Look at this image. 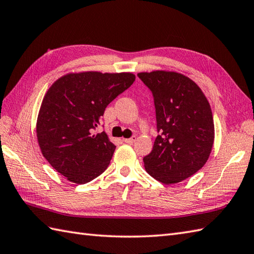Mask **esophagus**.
<instances>
[{"label":"esophagus","instance_id":"1","mask_svg":"<svg viewBox=\"0 0 254 254\" xmlns=\"http://www.w3.org/2000/svg\"><path fill=\"white\" fill-rule=\"evenodd\" d=\"M135 141H136V136H132L131 138H123V142L127 143V144H132Z\"/></svg>","mask_w":254,"mask_h":254}]
</instances>
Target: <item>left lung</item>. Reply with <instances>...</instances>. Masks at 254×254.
I'll return each mask as SVG.
<instances>
[{
    "label": "left lung",
    "mask_w": 254,
    "mask_h": 254,
    "mask_svg": "<svg viewBox=\"0 0 254 254\" xmlns=\"http://www.w3.org/2000/svg\"><path fill=\"white\" fill-rule=\"evenodd\" d=\"M154 97L159 135L143 158L148 174L165 185L178 183L206 163L214 143V121L201 88L183 74L138 73Z\"/></svg>",
    "instance_id": "8db88e82"
}]
</instances>
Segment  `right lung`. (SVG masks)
<instances>
[{
    "mask_svg": "<svg viewBox=\"0 0 254 254\" xmlns=\"http://www.w3.org/2000/svg\"><path fill=\"white\" fill-rule=\"evenodd\" d=\"M135 80L132 73H69L48 89L37 119L44 157L62 176L84 185L109 166L116 146L94 134L110 102Z\"/></svg>",
    "mask_w": 254,
    "mask_h": 254,
    "instance_id": "right-lung-1",
    "label": "right lung"
}]
</instances>
